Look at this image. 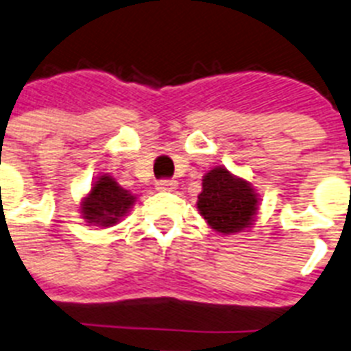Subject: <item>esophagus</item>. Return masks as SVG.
<instances>
[{
  "label": "esophagus",
  "instance_id": "esophagus-1",
  "mask_svg": "<svg viewBox=\"0 0 351 351\" xmlns=\"http://www.w3.org/2000/svg\"><path fill=\"white\" fill-rule=\"evenodd\" d=\"M156 188L160 191H173L178 188V182L173 181V179H160V181L156 182Z\"/></svg>",
  "mask_w": 351,
  "mask_h": 351
}]
</instances>
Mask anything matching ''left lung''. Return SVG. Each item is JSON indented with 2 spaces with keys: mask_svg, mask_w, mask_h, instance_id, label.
Returning a JSON list of instances; mask_svg holds the SVG:
<instances>
[{
  "mask_svg": "<svg viewBox=\"0 0 351 351\" xmlns=\"http://www.w3.org/2000/svg\"><path fill=\"white\" fill-rule=\"evenodd\" d=\"M259 199L250 182L223 167L209 170L202 179L197 208L209 227L221 234L239 232L252 226Z\"/></svg>",
  "mask_w": 351,
  "mask_h": 351,
  "instance_id": "left-lung-1",
  "label": "left lung"
}]
</instances>
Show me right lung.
I'll return each instance as SVG.
<instances>
[{"instance_id": "1", "label": "right lung", "mask_w": 351, "mask_h": 351, "mask_svg": "<svg viewBox=\"0 0 351 351\" xmlns=\"http://www.w3.org/2000/svg\"><path fill=\"white\" fill-rule=\"evenodd\" d=\"M134 202V195L117 184L113 178L103 173L92 184L88 195L82 202V213L88 223L101 227L115 226Z\"/></svg>"}]
</instances>
